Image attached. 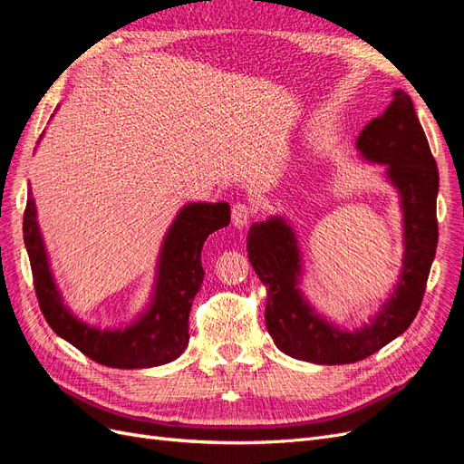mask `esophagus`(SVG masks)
I'll list each match as a JSON object with an SVG mask.
<instances>
[{
    "label": "esophagus",
    "mask_w": 464,
    "mask_h": 464,
    "mask_svg": "<svg viewBox=\"0 0 464 464\" xmlns=\"http://www.w3.org/2000/svg\"><path fill=\"white\" fill-rule=\"evenodd\" d=\"M251 217H254V208H251L249 205L236 203L232 207V224H234V227H237V228L247 227V222H249Z\"/></svg>",
    "instance_id": "obj_1"
}]
</instances>
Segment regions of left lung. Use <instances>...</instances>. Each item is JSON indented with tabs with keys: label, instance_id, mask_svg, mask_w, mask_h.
<instances>
[{
	"label": "left lung",
	"instance_id": "1",
	"mask_svg": "<svg viewBox=\"0 0 464 464\" xmlns=\"http://www.w3.org/2000/svg\"><path fill=\"white\" fill-rule=\"evenodd\" d=\"M356 149L366 160L387 166V178L401 193L404 227L399 283L368 325L343 331L305 302L300 292L298 240L286 220L271 217L247 232V257L266 288V331L285 354L296 360L336 366L372 356L411 327L426 292L438 247L440 174L411 96L392 92L383 114L358 135Z\"/></svg>",
	"mask_w": 464,
	"mask_h": 464
}]
</instances>
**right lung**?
Wrapping results in <instances>:
<instances>
[{
	"label": "right lung",
	"mask_w": 464,
	"mask_h": 464,
	"mask_svg": "<svg viewBox=\"0 0 464 464\" xmlns=\"http://www.w3.org/2000/svg\"><path fill=\"white\" fill-rule=\"evenodd\" d=\"M228 222L230 205L224 201L189 203L181 208L164 237L157 285L147 312L125 329L101 331L79 321L63 304L38 230L33 193H29L23 234L40 310L55 334L102 366L139 370L172 362L189 343L191 304L205 276L201 265L203 244L208 234L228 227Z\"/></svg>",
	"instance_id": "1"
}]
</instances>
